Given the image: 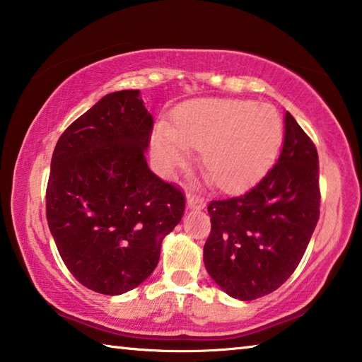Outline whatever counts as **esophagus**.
<instances>
[{"label":"esophagus","instance_id":"esophagus-1","mask_svg":"<svg viewBox=\"0 0 362 362\" xmlns=\"http://www.w3.org/2000/svg\"><path fill=\"white\" fill-rule=\"evenodd\" d=\"M187 204H188L189 209H204V207H206V201H204L201 196L194 194V193L187 194Z\"/></svg>","mask_w":362,"mask_h":362}]
</instances>
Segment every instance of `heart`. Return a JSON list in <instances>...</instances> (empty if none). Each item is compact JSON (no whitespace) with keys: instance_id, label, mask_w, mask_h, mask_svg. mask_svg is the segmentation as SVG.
Segmentation results:
<instances>
[{"instance_id":"heart-1","label":"heart","mask_w":362,"mask_h":362,"mask_svg":"<svg viewBox=\"0 0 362 362\" xmlns=\"http://www.w3.org/2000/svg\"><path fill=\"white\" fill-rule=\"evenodd\" d=\"M281 136V118L269 104L201 100L177 110L173 128L160 124L153 147L168 173L188 161L189 148L201 150L209 180L221 189H239L271 166Z\"/></svg>"}]
</instances>
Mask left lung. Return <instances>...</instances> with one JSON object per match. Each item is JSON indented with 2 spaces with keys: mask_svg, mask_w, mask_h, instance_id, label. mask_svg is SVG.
Returning a JSON list of instances; mask_svg holds the SVG:
<instances>
[{
  "mask_svg": "<svg viewBox=\"0 0 362 362\" xmlns=\"http://www.w3.org/2000/svg\"><path fill=\"white\" fill-rule=\"evenodd\" d=\"M317 147L290 112L277 163L248 192L207 206L204 264L240 300L271 294L291 277L320 218Z\"/></svg>",
  "mask_w": 362,
  "mask_h": 362,
  "instance_id": "obj_1",
  "label": "left lung"
}]
</instances>
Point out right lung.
Returning <instances> with one entry per match:
<instances>
[{"instance_id": "1", "label": "right lung", "mask_w": 362, "mask_h": 362, "mask_svg": "<svg viewBox=\"0 0 362 362\" xmlns=\"http://www.w3.org/2000/svg\"><path fill=\"white\" fill-rule=\"evenodd\" d=\"M152 131L139 90H122L72 122L55 146L45 215L63 262L88 290L115 296L141 285L182 220L183 189L144 156Z\"/></svg>"}]
</instances>
